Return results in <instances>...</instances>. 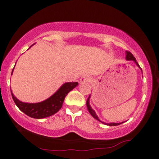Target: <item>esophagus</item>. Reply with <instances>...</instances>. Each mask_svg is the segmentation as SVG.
I'll return each mask as SVG.
<instances>
[{
	"instance_id": "esophagus-1",
	"label": "esophagus",
	"mask_w": 159,
	"mask_h": 159,
	"mask_svg": "<svg viewBox=\"0 0 159 159\" xmlns=\"http://www.w3.org/2000/svg\"><path fill=\"white\" fill-rule=\"evenodd\" d=\"M90 80H91V77H90V76H89V75H83L81 78H80L79 83L81 84H84V83H87V82H89Z\"/></svg>"
}]
</instances>
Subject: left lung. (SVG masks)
Here are the masks:
<instances>
[{
	"instance_id": "left-lung-1",
	"label": "left lung",
	"mask_w": 159,
	"mask_h": 159,
	"mask_svg": "<svg viewBox=\"0 0 159 159\" xmlns=\"http://www.w3.org/2000/svg\"><path fill=\"white\" fill-rule=\"evenodd\" d=\"M125 53H126V56H125L126 60H127V61H134V63H135L136 65H137V67H138L139 68H140V70H142L141 67H140V66L139 65L138 62L136 61V59H135V58H134V56L133 55H132V53H130V52H128V51H126ZM90 97H91V94H90V95L89 96V98H88V99H87V101H86V106H87L88 111H89V113L91 114V115H92V116H93L94 119H96L97 120H98V121L100 122H102V123H103V124H105V125H109V126H116V125H119L123 123L124 122H119V123H116V122H110V123H106V122H102L101 120H100L99 119V118H98V116H97V114H96L95 111H94V110L92 109V107H91V106H90V104H89V99H90Z\"/></svg>"
}]
</instances>
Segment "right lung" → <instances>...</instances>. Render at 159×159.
<instances>
[{"instance_id":"add662e5","label":"right lung","mask_w":159,"mask_h":159,"mask_svg":"<svg viewBox=\"0 0 159 159\" xmlns=\"http://www.w3.org/2000/svg\"><path fill=\"white\" fill-rule=\"evenodd\" d=\"M14 68L12 72H11V75L13 73ZM78 85V82H67V83H65L60 86L59 89L53 95L48 98V99L35 103H24V102H22L18 100L14 95L11 90V93L14 102H15L20 111L25 113L26 115L30 116V117L35 118V119H43V118L53 115L56 112L59 111L61 109L62 104H63V102L67 94Z\"/></svg>"}]
</instances>
